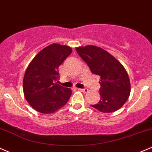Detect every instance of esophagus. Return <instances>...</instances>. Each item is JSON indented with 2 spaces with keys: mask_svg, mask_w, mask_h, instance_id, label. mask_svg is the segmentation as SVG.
Segmentation results:
<instances>
[{
  "mask_svg": "<svg viewBox=\"0 0 152 152\" xmlns=\"http://www.w3.org/2000/svg\"><path fill=\"white\" fill-rule=\"evenodd\" d=\"M78 90H79L80 91H81V92H85V93H87V92H88V89H87V88H84V89L79 88V89H78Z\"/></svg>",
  "mask_w": 152,
  "mask_h": 152,
  "instance_id": "obj_1",
  "label": "esophagus"
}]
</instances>
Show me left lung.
Returning <instances> with one entry per match:
<instances>
[{
  "label": "left lung",
  "instance_id": "left-lung-1",
  "mask_svg": "<svg viewBox=\"0 0 152 152\" xmlns=\"http://www.w3.org/2000/svg\"><path fill=\"white\" fill-rule=\"evenodd\" d=\"M76 51L94 75L100 77L101 99L92 107L104 113L113 112L124 105L129 97L130 81L125 68L111 54L94 45L76 48Z\"/></svg>",
  "mask_w": 152,
  "mask_h": 152
}]
</instances>
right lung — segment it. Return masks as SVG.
I'll use <instances>...</instances> for the list:
<instances>
[{"label":"right lung","instance_id":"obj_1","mask_svg":"<svg viewBox=\"0 0 152 152\" xmlns=\"http://www.w3.org/2000/svg\"><path fill=\"white\" fill-rule=\"evenodd\" d=\"M67 45L53 43L39 52L27 67L23 92L27 102L37 112L53 113L69 100L72 91L55 83L58 67L72 53Z\"/></svg>","mask_w":152,"mask_h":152}]
</instances>
